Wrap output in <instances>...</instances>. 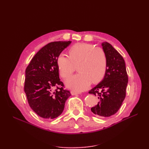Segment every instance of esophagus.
Masks as SVG:
<instances>
[{"mask_svg":"<svg viewBox=\"0 0 149 149\" xmlns=\"http://www.w3.org/2000/svg\"><path fill=\"white\" fill-rule=\"evenodd\" d=\"M71 94H72V95H78V94H79L80 93H78V92H76V91H72L71 92Z\"/></svg>","mask_w":149,"mask_h":149,"instance_id":"34e87169","label":"esophagus"}]
</instances>
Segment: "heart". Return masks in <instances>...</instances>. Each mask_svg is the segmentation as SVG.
<instances>
[{
    "mask_svg": "<svg viewBox=\"0 0 149 149\" xmlns=\"http://www.w3.org/2000/svg\"><path fill=\"white\" fill-rule=\"evenodd\" d=\"M69 57L60 54L57 65L60 76L66 79L78 66L79 73L68 79L66 84L76 91L86 89L91 83H97L103 79L107 70L106 55L100 47L86 43L74 44L69 49Z\"/></svg>",
    "mask_w": 149,
    "mask_h": 149,
    "instance_id": "obj_1",
    "label": "heart"
}]
</instances>
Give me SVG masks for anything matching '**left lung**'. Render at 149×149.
I'll list each match as a JSON object with an SVG mask.
<instances>
[{
    "label": "left lung",
    "mask_w": 149,
    "mask_h": 149,
    "mask_svg": "<svg viewBox=\"0 0 149 149\" xmlns=\"http://www.w3.org/2000/svg\"><path fill=\"white\" fill-rule=\"evenodd\" d=\"M107 57V70L103 79L89 91L99 99L91 111L98 117H109L118 111L125 97L128 76L120 54L107 42L102 44Z\"/></svg>",
    "instance_id": "obj_1"
}]
</instances>
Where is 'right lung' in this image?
<instances>
[{
    "label": "right lung",
    "mask_w": 149,
    "mask_h": 149,
    "mask_svg": "<svg viewBox=\"0 0 149 149\" xmlns=\"http://www.w3.org/2000/svg\"><path fill=\"white\" fill-rule=\"evenodd\" d=\"M71 41L53 42L41 48L25 70L24 91L29 106L41 118L55 119L61 114L71 96L59 78L57 58ZM54 88H56L53 90Z\"/></svg>",
    "instance_id": "obj_1"
}]
</instances>
